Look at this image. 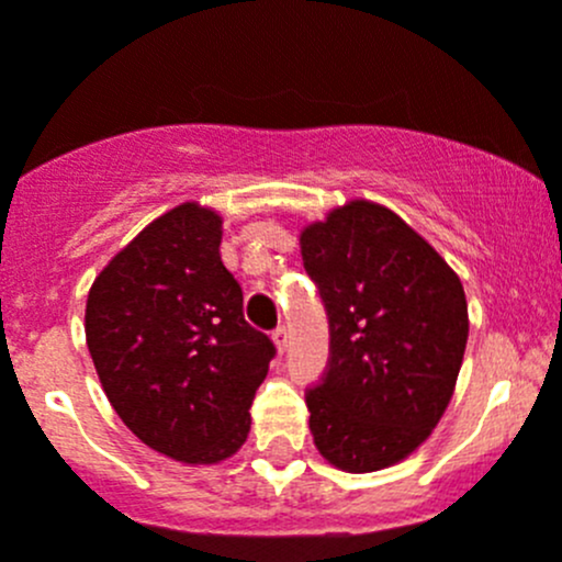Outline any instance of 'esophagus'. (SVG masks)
Returning <instances> with one entry per match:
<instances>
[{
	"label": "esophagus",
	"instance_id": "esophagus-1",
	"mask_svg": "<svg viewBox=\"0 0 562 562\" xmlns=\"http://www.w3.org/2000/svg\"><path fill=\"white\" fill-rule=\"evenodd\" d=\"M272 341H276L278 352H284V350H286V341H290V334H286L284 325H278V328L272 330Z\"/></svg>",
	"mask_w": 562,
	"mask_h": 562
}]
</instances>
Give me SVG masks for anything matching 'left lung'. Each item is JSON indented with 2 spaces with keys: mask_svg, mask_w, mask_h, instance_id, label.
<instances>
[{
  "mask_svg": "<svg viewBox=\"0 0 562 562\" xmlns=\"http://www.w3.org/2000/svg\"><path fill=\"white\" fill-rule=\"evenodd\" d=\"M330 358L306 392L319 456L345 472L408 458L445 416L469 339L461 278L392 210L350 201L301 234Z\"/></svg>",
  "mask_w": 562,
  "mask_h": 562,
  "instance_id": "left-lung-1",
  "label": "left lung"
}]
</instances>
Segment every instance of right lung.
I'll return each instance as SVG.
<instances>
[{
    "label": "right lung",
    "mask_w": 562,
    "mask_h": 562,
    "mask_svg": "<svg viewBox=\"0 0 562 562\" xmlns=\"http://www.w3.org/2000/svg\"><path fill=\"white\" fill-rule=\"evenodd\" d=\"M223 221L192 201L148 223L95 276L85 336L106 400L143 445L217 463L245 445L276 345L250 328L221 259Z\"/></svg>",
    "instance_id": "1"
}]
</instances>
